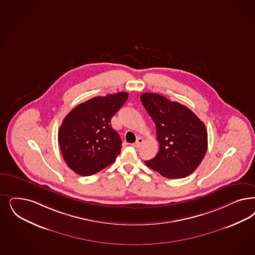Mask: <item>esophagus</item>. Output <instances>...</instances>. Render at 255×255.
I'll return each mask as SVG.
<instances>
[{"instance_id":"34e87169","label":"esophagus","mask_w":255,"mask_h":255,"mask_svg":"<svg viewBox=\"0 0 255 255\" xmlns=\"http://www.w3.org/2000/svg\"><path fill=\"white\" fill-rule=\"evenodd\" d=\"M142 143H143V138L138 137V138H136V141L132 144V147H134V148H139Z\"/></svg>"}]
</instances>
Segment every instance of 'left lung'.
<instances>
[{
    "label": "left lung",
    "instance_id": "obj_1",
    "mask_svg": "<svg viewBox=\"0 0 255 255\" xmlns=\"http://www.w3.org/2000/svg\"><path fill=\"white\" fill-rule=\"evenodd\" d=\"M142 105L156 127L159 151L145 164L168 179H181L200 166L207 150V131L193 112L155 93H143Z\"/></svg>",
    "mask_w": 255,
    "mask_h": 255
}]
</instances>
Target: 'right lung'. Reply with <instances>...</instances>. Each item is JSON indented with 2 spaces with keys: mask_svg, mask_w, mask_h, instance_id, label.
<instances>
[{
  "mask_svg": "<svg viewBox=\"0 0 255 255\" xmlns=\"http://www.w3.org/2000/svg\"><path fill=\"white\" fill-rule=\"evenodd\" d=\"M127 98L126 92L95 97L66 116L58 142L63 158L75 173L92 175L114 163L123 142L111 126V119Z\"/></svg>",
  "mask_w": 255,
  "mask_h": 255,
  "instance_id": "right-lung-1",
  "label": "right lung"
}]
</instances>
